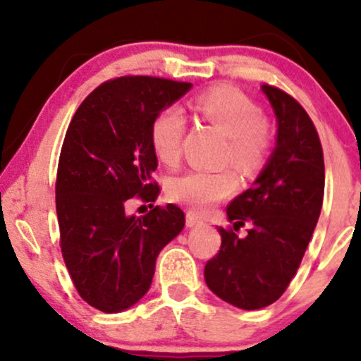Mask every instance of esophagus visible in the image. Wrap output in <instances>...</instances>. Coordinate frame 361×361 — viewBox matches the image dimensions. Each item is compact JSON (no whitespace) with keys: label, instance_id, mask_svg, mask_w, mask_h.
Instances as JSON below:
<instances>
[{"label":"esophagus","instance_id":"esophagus-1","mask_svg":"<svg viewBox=\"0 0 361 361\" xmlns=\"http://www.w3.org/2000/svg\"><path fill=\"white\" fill-rule=\"evenodd\" d=\"M202 219L198 215H195L193 212H186V227H195L200 226Z\"/></svg>","mask_w":361,"mask_h":361}]
</instances>
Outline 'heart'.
<instances>
[{
  "mask_svg": "<svg viewBox=\"0 0 361 361\" xmlns=\"http://www.w3.org/2000/svg\"><path fill=\"white\" fill-rule=\"evenodd\" d=\"M192 109L227 137L226 163L243 175H255L263 166L270 149V128L258 105L243 91L229 86L207 90L195 98ZM185 132L186 118L178 106H166L156 115L151 123V144L159 161L168 166L180 163ZM235 188L238 176L233 169H192L169 181L168 197L192 212L207 214Z\"/></svg>",
  "mask_w": 361,
  "mask_h": 361,
  "instance_id": "obj_1",
  "label": "heart"
}]
</instances>
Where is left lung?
Here are the masks:
<instances>
[{
	"instance_id": "8db88e82",
	"label": "left lung",
	"mask_w": 361,
	"mask_h": 361,
	"mask_svg": "<svg viewBox=\"0 0 361 361\" xmlns=\"http://www.w3.org/2000/svg\"><path fill=\"white\" fill-rule=\"evenodd\" d=\"M279 122L276 147L251 188L227 207L233 224L205 264V281L222 300L255 310L279 300L295 276L324 198V156L304 106L283 90L261 86ZM250 227L241 240L239 226Z\"/></svg>"
}]
</instances>
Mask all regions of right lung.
I'll use <instances>...</instances> for the list:
<instances>
[{
    "instance_id": "right-lung-1",
    "label": "right lung",
    "mask_w": 361,
    "mask_h": 361,
    "mask_svg": "<svg viewBox=\"0 0 361 361\" xmlns=\"http://www.w3.org/2000/svg\"><path fill=\"white\" fill-rule=\"evenodd\" d=\"M192 82L152 76L105 81L82 100L66 132L56 180L61 252L78 293L111 314L146 295L156 258L181 233L180 207L127 214L130 198L156 202L151 123Z\"/></svg>"
}]
</instances>
